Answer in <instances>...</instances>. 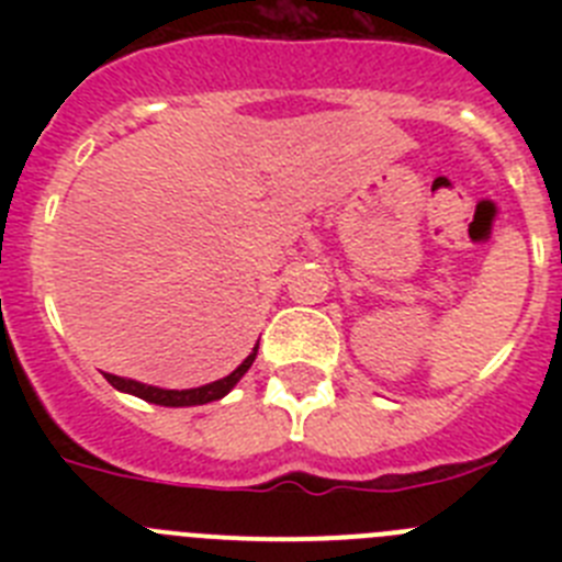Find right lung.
<instances>
[{"instance_id":"right-lung-1","label":"right lung","mask_w":562,"mask_h":562,"mask_svg":"<svg viewBox=\"0 0 562 562\" xmlns=\"http://www.w3.org/2000/svg\"><path fill=\"white\" fill-rule=\"evenodd\" d=\"M256 355H258V346L245 357V362H241V366H238L233 374L222 376V380H216V382H207V385H200V389L168 391V389H157V385H146V382L126 380V376H114V374H106V380L112 389L123 391V394L140 396V400L154 402V405H166V408H188V405H205V402L222 400L225 394H231L233 385H236V382L247 374V369L252 366Z\"/></svg>"}]
</instances>
